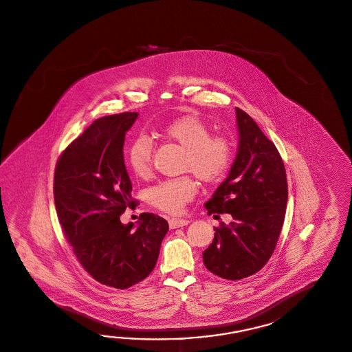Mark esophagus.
Returning a JSON list of instances; mask_svg holds the SVG:
<instances>
[{
  "label": "esophagus",
  "instance_id": "esophagus-1",
  "mask_svg": "<svg viewBox=\"0 0 352 352\" xmlns=\"http://www.w3.org/2000/svg\"><path fill=\"white\" fill-rule=\"evenodd\" d=\"M188 223H190V220H187V219H169V227H170V229L181 228V227H184V226H188Z\"/></svg>",
  "mask_w": 352,
  "mask_h": 352
}]
</instances>
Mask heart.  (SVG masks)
Here are the masks:
<instances>
[{
	"mask_svg": "<svg viewBox=\"0 0 352 352\" xmlns=\"http://www.w3.org/2000/svg\"><path fill=\"white\" fill-rule=\"evenodd\" d=\"M162 134L184 148L182 170L193 173L200 181L215 183L226 177L233 159V142L224 134H211L208 123L197 116H182L162 126ZM153 142L146 134H140L129 144L126 162L131 170L140 178H147L152 171ZM197 184L184 174L168 178L152 186L148 201L153 208L168 214H179L193 200Z\"/></svg>",
	"mask_w": 352,
	"mask_h": 352,
	"instance_id": "b5f03b06",
	"label": "heart"
}]
</instances>
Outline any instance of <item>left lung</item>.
I'll return each mask as SVG.
<instances>
[{
    "mask_svg": "<svg viewBox=\"0 0 352 352\" xmlns=\"http://www.w3.org/2000/svg\"><path fill=\"white\" fill-rule=\"evenodd\" d=\"M239 147L227 179L206 202L208 215L233 220L214 227L215 236L202 254L212 274L239 280L265 266L276 250L285 223L288 184L276 144L254 119L236 107Z\"/></svg>",
    "mask_w": 352,
    "mask_h": 352,
    "instance_id": "1",
    "label": "left lung"
}]
</instances>
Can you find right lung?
<instances>
[{"instance_id": "add662e5", "label": "right lung", "mask_w": 352, "mask_h": 352, "mask_svg": "<svg viewBox=\"0 0 352 352\" xmlns=\"http://www.w3.org/2000/svg\"><path fill=\"white\" fill-rule=\"evenodd\" d=\"M137 113L125 111L95 120L57 159L54 199L57 218L80 265L101 285L125 289L156 265L169 226L152 212L140 226H124L120 215L133 209L132 182L123 157L125 132Z\"/></svg>"}]
</instances>
